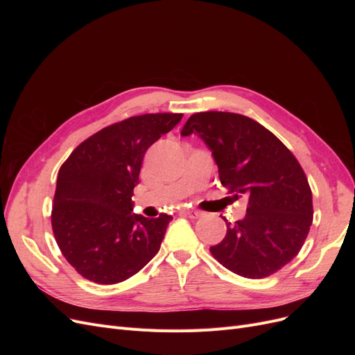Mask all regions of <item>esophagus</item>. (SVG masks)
Listing matches in <instances>:
<instances>
[{
    "label": "esophagus",
    "instance_id": "esophagus-1",
    "mask_svg": "<svg viewBox=\"0 0 355 355\" xmlns=\"http://www.w3.org/2000/svg\"><path fill=\"white\" fill-rule=\"evenodd\" d=\"M182 213H184L185 216H188V218H191V219H197V218H201V216H202L201 211L194 210V209H185Z\"/></svg>",
    "mask_w": 355,
    "mask_h": 355
}]
</instances>
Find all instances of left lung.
<instances>
[{
  "label": "left lung",
  "instance_id": "8db88e82",
  "mask_svg": "<svg viewBox=\"0 0 355 355\" xmlns=\"http://www.w3.org/2000/svg\"><path fill=\"white\" fill-rule=\"evenodd\" d=\"M180 135H197L211 151L220 184L232 198L249 200L245 216L227 222V235L210 247L211 254L245 278L282 270L299 253L313 223V194L295 155L263 125L240 114H194Z\"/></svg>",
  "mask_w": 355,
  "mask_h": 355
}]
</instances>
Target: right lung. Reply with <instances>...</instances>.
<instances>
[{"mask_svg":"<svg viewBox=\"0 0 355 355\" xmlns=\"http://www.w3.org/2000/svg\"><path fill=\"white\" fill-rule=\"evenodd\" d=\"M182 116H130L85 139L62 164L53 200V232L62 254L87 280L124 282L159 250L173 218L148 219L132 213V197L148 148Z\"/></svg>","mask_w":355,"mask_h":355,"instance_id":"right-lung-1","label":"right lung"}]
</instances>
